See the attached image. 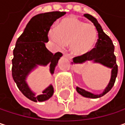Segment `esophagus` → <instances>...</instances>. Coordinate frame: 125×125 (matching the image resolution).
Returning <instances> with one entry per match:
<instances>
[{"label":"esophagus","mask_w":125,"mask_h":125,"mask_svg":"<svg viewBox=\"0 0 125 125\" xmlns=\"http://www.w3.org/2000/svg\"><path fill=\"white\" fill-rule=\"evenodd\" d=\"M63 56L64 57H66V58H67V59H69V60H72V57L71 56H69V55H67V54H63Z\"/></svg>","instance_id":"esophagus-1"}]
</instances>
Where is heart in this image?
Returning a JSON list of instances; mask_svg holds the SVG:
<instances>
[{
  "instance_id": "obj_1",
  "label": "heart",
  "mask_w": 125,
  "mask_h": 125,
  "mask_svg": "<svg viewBox=\"0 0 125 125\" xmlns=\"http://www.w3.org/2000/svg\"><path fill=\"white\" fill-rule=\"evenodd\" d=\"M48 39L58 49L63 48L69 42L70 52L76 56H83L90 53L98 40L96 27L75 17L62 20L57 28H51Z\"/></svg>"
}]
</instances>
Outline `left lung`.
Masks as SVG:
<instances>
[{"label": "left lung", "instance_id": "8db88e82", "mask_svg": "<svg viewBox=\"0 0 125 125\" xmlns=\"http://www.w3.org/2000/svg\"><path fill=\"white\" fill-rule=\"evenodd\" d=\"M84 16L88 19L90 21H91L96 27V30L98 33V39L97 40L95 48H94L86 55L74 57L73 59V62H72V63H83L87 61H93V62L101 63L112 69L111 80L109 81V83L104 90V91L101 94H93L79 87H77L76 88L77 93L84 97L90 98H98L107 93L114 86L116 77L117 76L118 66L116 62V56L114 53V46L111 38L103 31L101 26L95 17L88 13L84 14Z\"/></svg>", "mask_w": 125, "mask_h": 125}]
</instances>
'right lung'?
Here are the masks:
<instances>
[{"label":"right lung","mask_w":125,"mask_h":125,"mask_svg":"<svg viewBox=\"0 0 125 125\" xmlns=\"http://www.w3.org/2000/svg\"><path fill=\"white\" fill-rule=\"evenodd\" d=\"M66 12L52 11L40 13L33 16L27 24L23 33L19 36L13 49L12 59V77L22 94L34 102H42L49 99L53 94V87L50 85L42 94L35 96L29 87L26 78L38 66L50 65L53 74L62 53L53 54L45 47L48 42V31L53 22Z\"/></svg>","instance_id":"add662e5"}]
</instances>
